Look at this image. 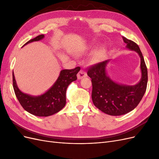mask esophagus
Instances as JSON below:
<instances>
[{
    "label": "esophagus",
    "instance_id": "1",
    "mask_svg": "<svg viewBox=\"0 0 159 159\" xmlns=\"http://www.w3.org/2000/svg\"><path fill=\"white\" fill-rule=\"evenodd\" d=\"M86 76H87V74H86V72H85L84 70H80V71L78 72V78L79 80H81V79H82V78H85Z\"/></svg>",
    "mask_w": 159,
    "mask_h": 159
}]
</instances>
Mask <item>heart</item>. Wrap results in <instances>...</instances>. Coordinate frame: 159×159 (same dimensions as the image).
<instances>
[{
	"mask_svg": "<svg viewBox=\"0 0 159 159\" xmlns=\"http://www.w3.org/2000/svg\"><path fill=\"white\" fill-rule=\"evenodd\" d=\"M89 50V47L88 46H85L81 48V50H80V54H84V53L87 52ZM105 54H106V51H105L104 48H98V50H96L95 52L93 53V60L95 62H99L102 61L105 56Z\"/></svg>",
	"mask_w": 159,
	"mask_h": 159,
	"instance_id": "b5f03b06",
	"label": "heart"
}]
</instances>
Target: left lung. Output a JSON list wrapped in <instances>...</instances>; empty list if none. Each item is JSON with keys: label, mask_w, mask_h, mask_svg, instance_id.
<instances>
[{"label": "left lung", "mask_w": 159, "mask_h": 159, "mask_svg": "<svg viewBox=\"0 0 159 159\" xmlns=\"http://www.w3.org/2000/svg\"><path fill=\"white\" fill-rule=\"evenodd\" d=\"M122 38L126 48L137 52L140 57L141 78L137 84H121L111 78L107 73L110 60L96 64L88 71L92 82L91 98L94 105L103 113L113 116L126 114L137 106L145 93L148 81L147 68L139 46Z\"/></svg>", "instance_id": "obj_1"}]
</instances>
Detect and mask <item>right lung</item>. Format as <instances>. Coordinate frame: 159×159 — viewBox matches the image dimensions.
Masks as SVG:
<instances>
[{
  "mask_svg": "<svg viewBox=\"0 0 159 159\" xmlns=\"http://www.w3.org/2000/svg\"><path fill=\"white\" fill-rule=\"evenodd\" d=\"M44 38L41 34L28 41L26 45L33 42H38ZM80 70V67L72 70H62L58 78L52 87L46 92L39 95H32L25 93L18 88L12 72L13 88L16 98L22 107L26 111L38 117H48L57 113L66 105V92L68 86L77 80V74Z\"/></svg>",
  "mask_w": 159,
  "mask_h": 159,
  "instance_id": "add662e5",
  "label": "right lung"
}]
</instances>
